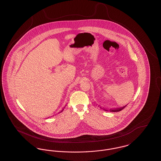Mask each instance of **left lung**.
I'll use <instances>...</instances> for the list:
<instances>
[{
    "mask_svg": "<svg viewBox=\"0 0 161 161\" xmlns=\"http://www.w3.org/2000/svg\"><path fill=\"white\" fill-rule=\"evenodd\" d=\"M126 106H123L122 107H120V108H115V109H110V112H119V111H121V110H122L123 108H124V107H125ZM106 110V111H108L107 110Z\"/></svg>",
    "mask_w": 161,
    "mask_h": 161,
    "instance_id": "8db88e82",
    "label": "left lung"
}]
</instances>
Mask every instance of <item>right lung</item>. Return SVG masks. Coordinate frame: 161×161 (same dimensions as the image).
I'll return each instance as SVG.
<instances>
[{"instance_id": "add662e5", "label": "right lung", "mask_w": 161, "mask_h": 161, "mask_svg": "<svg viewBox=\"0 0 161 161\" xmlns=\"http://www.w3.org/2000/svg\"><path fill=\"white\" fill-rule=\"evenodd\" d=\"M63 110H64V109H63V110H61V112H62V111H63Z\"/></svg>"}]
</instances>
